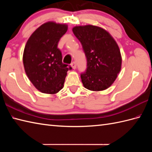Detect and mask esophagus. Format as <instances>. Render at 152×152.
Returning <instances> with one entry per match:
<instances>
[{"label": "esophagus", "mask_w": 152, "mask_h": 152, "mask_svg": "<svg viewBox=\"0 0 152 152\" xmlns=\"http://www.w3.org/2000/svg\"><path fill=\"white\" fill-rule=\"evenodd\" d=\"M71 66L72 67L73 69H76V62H72V63L71 64Z\"/></svg>", "instance_id": "esophagus-1"}]
</instances>
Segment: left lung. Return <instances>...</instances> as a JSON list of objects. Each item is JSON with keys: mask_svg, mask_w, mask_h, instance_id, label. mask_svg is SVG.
Listing matches in <instances>:
<instances>
[{"mask_svg": "<svg viewBox=\"0 0 152 152\" xmlns=\"http://www.w3.org/2000/svg\"><path fill=\"white\" fill-rule=\"evenodd\" d=\"M72 32L81 42L87 58V70L81 74L84 88L93 91L108 88L121 69L117 42L107 31L95 25L76 26Z\"/></svg>", "mask_w": 152, "mask_h": 152, "instance_id": "obj_1", "label": "left lung"}]
</instances>
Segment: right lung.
Listing matches in <instances>:
<instances>
[{"label": "right lung", "instance_id": "right-lung-1", "mask_svg": "<svg viewBox=\"0 0 152 152\" xmlns=\"http://www.w3.org/2000/svg\"><path fill=\"white\" fill-rule=\"evenodd\" d=\"M67 29L65 23L46 22L34 31L25 45L23 55L25 73L43 93L54 95L62 89L67 71L72 69L63 63L62 54L57 48Z\"/></svg>", "mask_w": 152, "mask_h": 152}]
</instances>
